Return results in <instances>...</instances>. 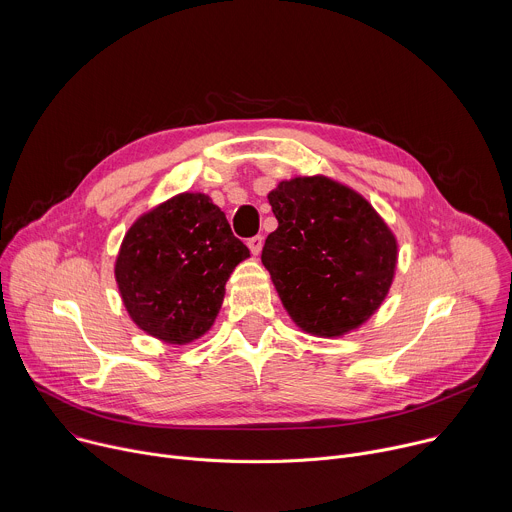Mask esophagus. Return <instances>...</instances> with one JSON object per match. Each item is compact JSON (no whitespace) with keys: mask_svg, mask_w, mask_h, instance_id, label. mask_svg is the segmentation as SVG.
Wrapping results in <instances>:
<instances>
[{"mask_svg":"<svg viewBox=\"0 0 512 512\" xmlns=\"http://www.w3.org/2000/svg\"><path fill=\"white\" fill-rule=\"evenodd\" d=\"M247 247L251 249L253 255H259L261 249H263V237H261V235H255V237L247 239Z\"/></svg>","mask_w":512,"mask_h":512,"instance_id":"obj_1","label":"esophagus"}]
</instances>
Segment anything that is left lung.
<instances>
[{"label": "left lung", "mask_w": 512, "mask_h": 512, "mask_svg": "<svg viewBox=\"0 0 512 512\" xmlns=\"http://www.w3.org/2000/svg\"><path fill=\"white\" fill-rule=\"evenodd\" d=\"M267 198L279 225L261 261L294 322L340 336L373 316L397 263V241L375 208L322 176L281 182Z\"/></svg>", "instance_id": "left-lung-1"}]
</instances>
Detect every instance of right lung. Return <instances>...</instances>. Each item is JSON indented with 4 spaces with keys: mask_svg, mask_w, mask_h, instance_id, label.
<instances>
[{
    "mask_svg": "<svg viewBox=\"0 0 512 512\" xmlns=\"http://www.w3.org/2000/svg\"><path fill=\"white\" fill-rule=\"evenodd\" d=\"M249 249L204 194H180L137 218L115 277L131 320L170 344L202 336L214 322L233 269Z\"/></svg>",
    "mask_w": 512,
    "mask_h": 512,
    "instance_id": "right-lung-1",
    "label": "right lung"
}]
</instances>
